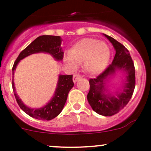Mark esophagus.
<instances>
[{"instance_id":"obj_1","label":"esophagus","mask_w":151,"mask_h":151,"mask_svg":"<svg viewBox=\"0 0 151 151\" xmlns=\"http://www.w3.org/2000/svg\"><path fill=\"white\" fill-rule=\"evenodd\" d=\"M81 75L80 74H74V76H73V82L74 83H76L78 80H80L81 78Z\"/></svg>"}]
</instances>
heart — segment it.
Here are the masks:
<instances>
[{
    "label": "heart",
    "instance_id": "obj_1",
    "mask_svg": "<svg viewBox=\"0 0 151 151\" xmlns=\"http://www.w3.org/2000/svg\"><path fill=\"white\" fill-rule=\"evenodd\" d=\"M110 51L106 43L96 39L86 38L77 42L64 56L65 63L71 68H77L83 62V68L91 74H98L108 63Z\"/></svg>",
    "mask_w": 151,
    "mask_h": 151
}]
</instances>
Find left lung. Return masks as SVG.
Here are the masks:
<instances>
[{
	"instance_id": "8db88e82",
	"label": "left lung",
	"mask_w": 151,
	"mask_h": 151,
	"mask_svg": "<svg viewBox=\"0 0 151 151\" xmlns=\"http://www.w3.org/2000/svg\"><path fill=\"white\" fill-rule=\"evenodd\" d=\"M112 44L115 50V55L112 63L96 78L90 79V91L87 99L92 109L96 113L104 116L115 115L129 103L135 88V68L129 50L122 44L111 36L104 34ZM117 70L126 72L127 80L123 90L116 94L109 93L106 82Z\"/></svg>"
}]
</instances>
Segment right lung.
<instances>
[{
  "mask_svg": "<svg viewBox=\"0 0 151 151\" xmlns=\"http://www.w3.org/2000/svg\"><path fill=\"white\" fill-rule=\"evenodd\" d=\"M61 38L56 36H41L36 38L25 49H24L14 63L12 68V75L14 78V70L19 60L25 58L30 55L37 52H47L51 55L55 60H62L63 58V52L61 50ZM72 75H59L57 88L54 96L45 106L39 109H33L23 104L15 91L14 79L12 80V88L15 99L19 107L26 114L32 118L42 121H50L57 117L61 112L66 103L68 92L74 86Z\"/></svg>",
  "mask_w": 151,
  "mask_h": 151,
  "instance_id": "add662e5",
  "label": "right lung"
}]
</instances>
